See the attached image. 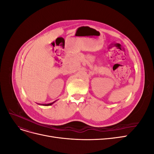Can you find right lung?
I'll return each instance as SVG.
<instances>
[{"instance_id":"1","label":"right lung","mask_w":154,"mask_h":154,"mask_svg":"<svg viewBox=\"0 0 154 154\" xmlns=\"http://www.w3.org/2000/svg\"><path fill=\"white\" fill-rule=\"evenodd\" d=\"M55 101H54V102H53V103H48V104H45V105H45V106H49V105H51L52 104H53L54 103Z\"/></svg>"}]
</instances>
